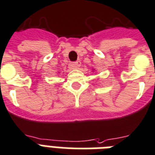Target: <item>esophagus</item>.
<instances>
[{"mask_svg": "<svg viewBox=\"0 0 155 155\" xmlns=\"http://www.w3.org/2000/svg\"><path fill=\"white\" fill-rule=\"evenodd\" d=\"M81 65V61H74L71 64V67L74 68V69H78Z\"/></svg>", "mask_w": 155, "mask_h": 155, "instance_id": "34e87169", "label": "esophagus"}]
</instances>
